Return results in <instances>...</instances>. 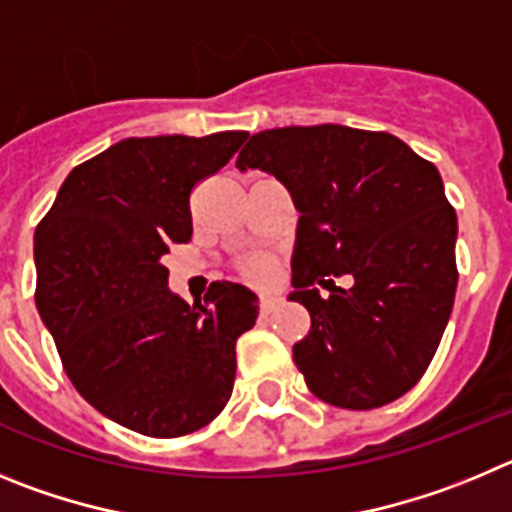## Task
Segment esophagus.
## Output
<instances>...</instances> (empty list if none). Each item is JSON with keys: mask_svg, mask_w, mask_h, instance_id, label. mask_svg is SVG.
<instances>
[{"mask_svg": "<svg viewBox=\"0 0 512 512\" xmlns=\"http://www.w3.org/2000/svg\"><path fill=\"white\" fill-rule=\"evenodd\" d=\"M278 306H280V298H275V296L260 298V313H273Z\"/></svg>", "mask_w": 512, "mask_h": 512, "instance_id": "34e87169", "label": "esophagus"}]
</instances>
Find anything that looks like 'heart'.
Segmentation results:
<instances>
[{
	"instance_id": "heart-1",
	"label": "heart",
	"mask_w": 512,
	"mask_h": 512,
	"mask_svg": "<svg viewBox=\"0 0 512 512\" xmlns=\"http://www.w3.org/2000/svg\"><path fill=\"white\" fill-rule=\"evenodd\" d=\"M275 270L278 265L267 255H252L239 265V275L252 285H270L275 280Z\"/></svg>"
}]
</instances>
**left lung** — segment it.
<instances>
[{
  "label": "left lung",
  "mask_w": 512,
  "mask_h": 512,
  "mask_svg": "<svg viewBox=\"0 0 512 512\" xmlns=\"http://www.w3.org/2000/svg\"><path fill=\"white\" fill-rule=\"evenodd\" d=\"M237 168L273 173L301 214L288 298L311 313L293 344L308 390L349 411L408 393L434 359L459 278L457 214L436 165L388 132L316 124L257 132ZM342 274L349 289L330 280Z\"/></svg>",
  "instance_id": "left-lung-1"
}]
</instances>
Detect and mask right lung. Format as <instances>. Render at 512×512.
Listing matches in <instances>:
<instances>
[{
	"label": "right lung",
	"instance_id": "obj_1",
	"mask_svg": "<svg viewBox=\"0 0 512 512\" xmlns=\"http://www.w3.org/2000/svg\"><path fill=\"white\" fill-rule=\"evenodd\" d=\"M247 132L130 137L76 165L35 229L40 319L73 388L153 439L193 434L224 411L237 339L257 296L211 283L201 303L170 293L163 255L193 234L191 191Z\"/></svg>",
	"mask_w": 512,
	"mask_h": 512
}]
</instances>
